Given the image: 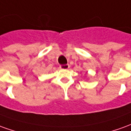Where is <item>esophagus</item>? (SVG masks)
<instances>
[{
  "mask_svg": "<svg viewBox=\"0 0 131 131\" xmlns=\"http://www.w3.org/2000/svg\"><path fill=\"white\" fill-rule=\"evenodd\" d=\"M69 67H70V66L68 64H66V65H61L60 66V68L62 70H66L68 68H69Z\"/></svg>",
  "mask_w": 131,
  "mask_h": 131,
  "instance_id": "34e87169",
  "label": "esophagus"
}]
</instances>
